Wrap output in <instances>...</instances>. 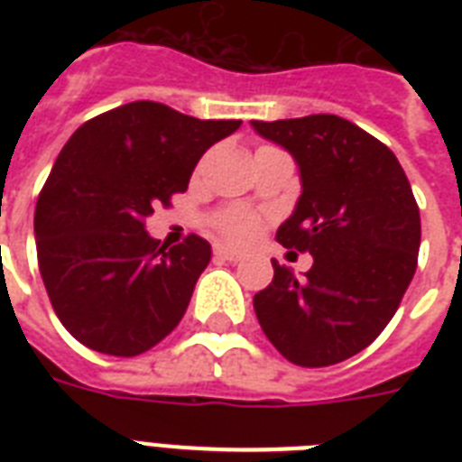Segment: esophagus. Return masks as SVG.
<instances>
[{
	"label": "esophagus",
	"mask_w": 462,
	"mask_h": 462,
	"mask_svg": "<svg viewBox=\"0 0 462 462\" xmlns=\"http://www.w3.org/2000/svg\"><path fill=\"white\" fill-rule=\"evenodd\" d=\"M213 254H216V259H223V261H239L242 259V254L235 252V249H227V246L217 245L216 249H213Z\"/></svg>",
	"instance_id": "34e87169"
}]
</instances>
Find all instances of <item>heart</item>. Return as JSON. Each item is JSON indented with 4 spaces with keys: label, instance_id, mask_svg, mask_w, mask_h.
I'll return each mask as SVG.
<instances>
[{
    "label": "heart",
    "instance_id": "obj_1",
    "mask_svg": "<svg viewBox=\"0 0 462 462\" xmlns=\"http://www.w3.org/2000/svg\"><path fill=\"white\" fill-rule=\"evenodd\" d=\"M213 225L225 239H230L235 245H245L256 235L261 220L249 208H225L213 217Z\"/></svg>",
    "mask_w": 462,
    "mask_h": 462
}]
</instances>
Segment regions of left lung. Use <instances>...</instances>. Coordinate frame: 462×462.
<instances>
[{
    "mask_svg": "<svg viewBox=\"0 0 462 462\" xmlns=\"http://www.w3.org/2000/svg\"><path fill=\"white\" fill-rule=\"evenodd\" d=\"M300 165L302 196L275 239L309 252L297 281L273 261L254 311L292 365L328 366L372 345L393 319L420 252V208L393 151L336 115L252 122Z\"/></svg>",
    "mask_w": 462,
    "mask_h": 462,
    "instance_id": "left-lung-1",
    "label": "left lung"
}]
</instances>
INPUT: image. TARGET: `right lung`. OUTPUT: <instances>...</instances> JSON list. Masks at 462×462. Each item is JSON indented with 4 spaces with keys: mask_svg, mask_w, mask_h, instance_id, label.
Wrapping results in <instances>:
<instances>
[{
    "mask_svg": "<svg viewBox=\"0 0 462 462\" xmlns=\"http://www.w3.org/2000/svg\"><path fill=\"white\" fill-rule=\"evenodd\" d=\"M239 125L136 100L61 148L35 206V245L54 314L79 343L136 357L181 321L210 245L199 235L160 245L146 217L187 191L201 155Z\"/></svg>",
    "mask_w": 462,
    "mask_h": 462,
    "instance_id": "add662e5",
    "label": "right lung"
}]
</instances>
